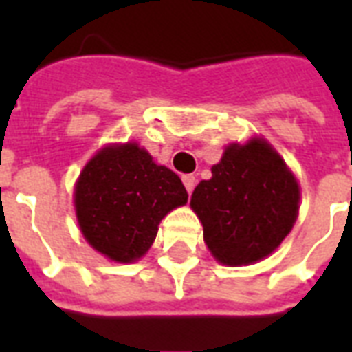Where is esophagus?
Listing matches in <instances>:
<instances>
[{
    "label": "esophagus",
    "mask_w": 352,
    "mask_h": 352,
    "mask_svg": "<svg viewBox=\"0 0 352 352\" xmlns=\"http://www.w3.org/2000/svg\"><path fill=\"white\" fill-rule=\"evenodd\" d=\"M182 182H184V188H186L188 193L193 192V188H195V182H197V179L193 175H184L182 177Z\"/></svg>",
    "instance_id": "1"
}]
</instances>
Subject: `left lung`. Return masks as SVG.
Returning a JSON list of instances; mask_svg holds the SVG:
<instances>
[{
    "instance_id": "1",
    "label": "left lung",
    "mask_w": 352,
    "mask_h": 352,
    "mask_svg": "<svg viewBox=\"0 0 352 352\" xmlns=\"http://www.w3.org/2000/svg\"><path fill=\"white\" fill-rule=\"evenodd\" d=\"M192 208L217 261L248 265L272 254L298 217L300 186L267 142L228 146L212 179L193 190Z\"/></svg>"
}]
</instances>
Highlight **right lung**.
Wrapping results in <instances>:
<instances>
[{
  "label": "right lung",
  "instance_id": "obj_1",
  "mask_svg": "<svg viewBox=\"0 0 352 352\" xmlns=\"http://www.w3.org/2000/svg\"><path fill=\"white\" fill-rule=\"evenodd\" d=\"M179 175L137 144L104 148L80 173L76 217L89 245L113 261L142 257L168 212L186 204Z\"/></svg>",
  "mask_w": 352,
  "mask_h": 352
}]
</instances>
